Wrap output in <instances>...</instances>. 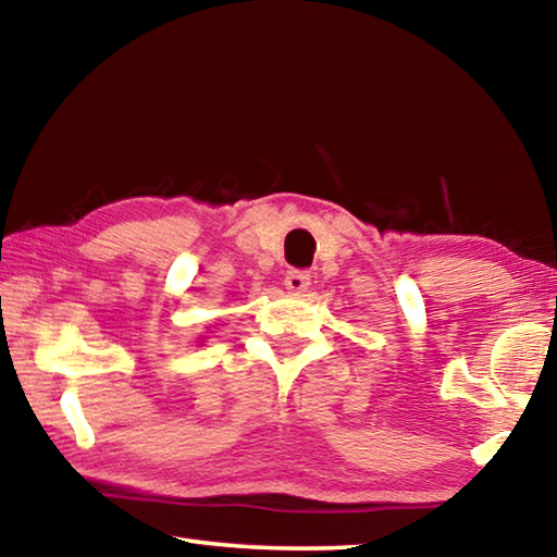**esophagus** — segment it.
<instances>
[{
    "label": "esophagus",
    "instance_id": "esophagus-1",
    "mask_svg": "<svg viewBox=\"0 0 557 557\" xmlns=\"http://www.w3.org/2000/svg\"><path fill=\"white\" fill-rule=\"evenodd\" d=\"M285 287L292 292V295H301V292L309 287V272H305V270H287Z\"/></svg>",
    "mask_w": 557,
    "mask_h": 557
}]
</instances>
